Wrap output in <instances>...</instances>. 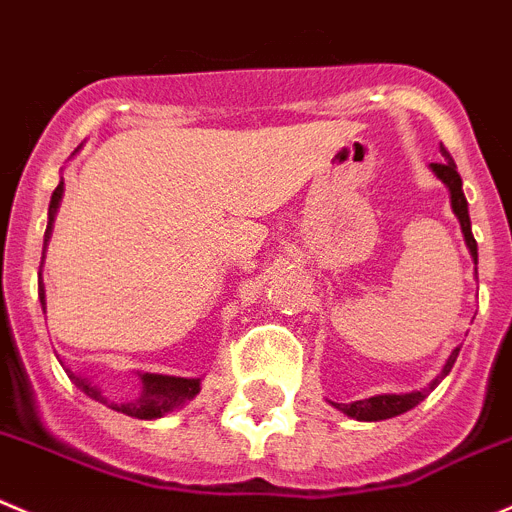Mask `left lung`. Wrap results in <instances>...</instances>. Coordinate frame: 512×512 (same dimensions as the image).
<instances>
[{
    "label": "left lung",
    "mask_w": 512,
    "mask_h": 512,
    "mask_svg": "<svg viewBox=\"0 0 512 512\" xmlns=\"http://www.w3.org/2000/svg\"><path fill=\"white\" fill-rule=\"evenodd\" d=\"M440 153H442V158H445V163H432L430 170L442 180V183H445L447 191H450L452 213H455L457 221H460L462 236H465L467 248H470L472 261L478 264V243H475V236H472V228H470V213H467V198H465V193H462V178H460V173H457V165H455V160H452V155L447 153L442 145H440ZM475 274H478V269H475ZM457 354H460V347L452 349V354L447 357L442 372L437 374V377L430 382V387H425V389H417V392H405V394H374V397L359 399V402H352V405H337V402H329V405L337 407L339 412H344V415L352 417V420H359V422H379V420H389V417L405 415L407 410H412V407L420 405L422 399H425L427 394H430L432 389H435L437 384H440L442 379L450 374Z\"/></svg>",
    "instance_id": "left-lung-1"
}]
</instances>
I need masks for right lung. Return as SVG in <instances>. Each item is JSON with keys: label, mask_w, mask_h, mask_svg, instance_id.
<instances>
[{"label": "right lung", "mask_w": 512, "mask_h": 512, "mask_svg": "<svg viewBox=\"0 0 512 512\" xmlns=\"http://www.w3.org/2000/svg\"><path fill=\"white\" fill-rule=\"evenodd\" d=\"M62 193H65V180H60V186L55 188L50 201V211H47V231H45V251L47 243L52 238V226H55L57 208L62 203ZM42 261H45V253H42ZM40 301L42 309H45V284H42V271H40ZM62 364V359H60ZM65 367V364H62ZM67 377L77 384L80 392H85L87 397L95 399V402H102L105 407L115 412H123L128 417H138V420H160L168 412L178 410L186 402H191L198 392H201V377H173V374H155V372H138L140 382H143V389H140L138 397L133 399H110L102 394V389L92 382L87 374L72 372L67 369Z\"/></svg>", "instance_id": "obj_1"}]
</instances>
